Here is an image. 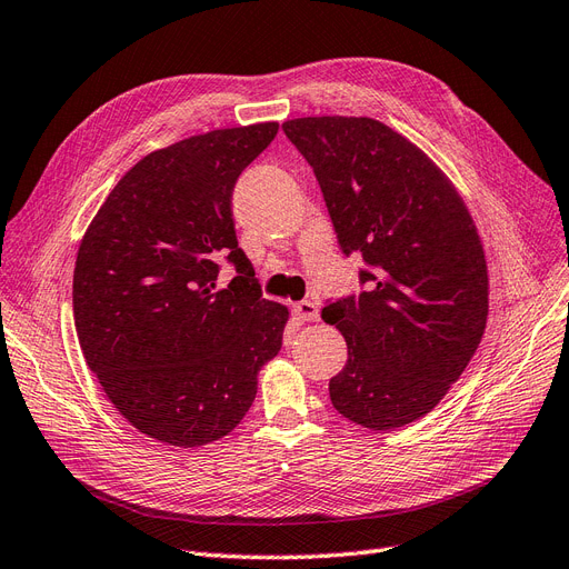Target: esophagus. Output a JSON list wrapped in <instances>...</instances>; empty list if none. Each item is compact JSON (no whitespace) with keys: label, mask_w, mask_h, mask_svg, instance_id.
Here are the masks:
<instances>
[{"label":"esophagus","mask_w":569,"mask_h":569,"mask_svg":"<svg viewBox=\"0 0 569 569\" xmlns=\"http://www.w3.org/2000/svg\"><path fill=\"white\" fill-rule=\"evenodd\" d=\"M292 317H296L298 323H309V321H319V307L309 302V300H302L298 302L296 307H292Z\"/></svg>","instance_id":"1"}]
</instances>
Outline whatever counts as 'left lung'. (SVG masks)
<instances>
[{"label": "left lung", "instance_id": "obj_1", "mask_svg": "<svg viewBox=\"0 0 569 569\" xmlns=\"http://www.w3.org/2000/svg\"><path fill=\"white\" fill-rule=\"evenodd\" d=\"M317 176L366 290L323 307L347 340L330 401L372 431L431 412L467 370L488 321V262L465 199L401 133L370 117L283 123Z\"/></svg>", "mask_w": 569, "mask_h": 569}]
</instances>
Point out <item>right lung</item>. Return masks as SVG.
I'll return each mask as SVG.
<instances>
[{"mask_svg": "<svg viewBox=\"0 0 569 569\" xmlns=\"http://www.w3.org/2000/svg\"><path fill=\"white\" fill-rule=\"evenodd\" d=\"M277 133L264 121L150 152L81 239L72 309L83 359L123 419L166 446L227 436L281 349L288 307L262 298L231 220L241 171ZM220 259L238 269L227 289Z\"/></svg>", "mask_w": 569, "mask_h": 569, "instance_id": "add662e5", "label": "right lung"}]
</instances>
